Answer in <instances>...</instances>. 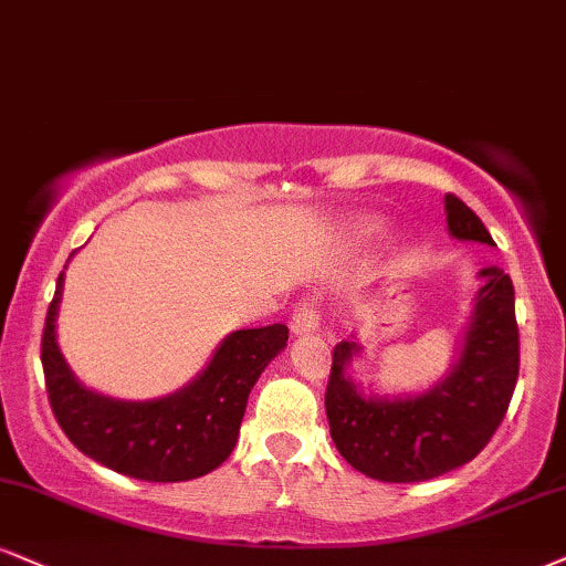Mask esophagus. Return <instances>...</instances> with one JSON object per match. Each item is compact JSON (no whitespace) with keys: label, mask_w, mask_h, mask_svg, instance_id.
Listing matches in <instances>:
<instances>
[{"label":"esophagus","mask_w":566,"mask_h":566,"mask_svg":"<svg viewBox=\"0 0 566 566\" xmlns=\"http://www.w3.org/2000/svg\"><path fill=\"white\" fill-rule=\"evenodd\" d=\"M319 325V302L315 296H304L302 302L296 304L294 315H291V331L296 333V336H302V333H315Z\"/></svg>","instance_id":"34e87169"}]
</instances>
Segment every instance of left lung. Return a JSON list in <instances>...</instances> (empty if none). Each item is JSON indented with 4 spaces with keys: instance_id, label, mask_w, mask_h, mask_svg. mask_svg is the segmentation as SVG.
<instances>
[{
    "instance_id": "8db88e82",
    "label": "left lung",
    "mask_w": 566,
    "mask_h": 566,
    "mask_svg": "<svg viewBox=\"0 0 566 566\" xmlns=\"http://www.w3.org/2000/svg\"><path fill=\"white\" fill-rule=\"evenodd\" d=\"M446 222L459 241L493 247L483 220L462 199L446 193ZM483 289L467 325L462 357L451 373L415 399L361 396L346 375L357 340L333 348L325 390L331 438L354 470L380 483H422L457 470L485 449L504 420L520 375V327L512 277L480 270Z\"/></svg>"
}]
</instances>
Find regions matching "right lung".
<instances>
[{"label":"right lung","mask_w":566,"mask_h":566,"mask_svg":"<svg viewBox=\"0 0 566 566\" xmlns=\"http://www.w3.org/2000/svg\"><path fill=\"white\" fill-rule=\"evenodd\" d=\"M62 272L41 336L54 420L81 453L146 483H184L212 472L233 451L247 399L262 369L289 340L283 323L247 327L222 340L205 373L155 401H117L83 388L57 346Z\"/></svg>","instance_id":"right-lung-1"}]
</instances>
